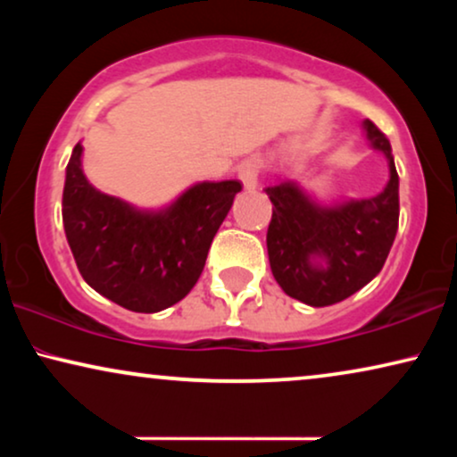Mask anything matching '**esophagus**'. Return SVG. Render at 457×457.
<instances>
[{
  "label": "esophagus",
  "instance_id": "esophagus-1",
  "mask_svg": "<svg viewBox=\"0 0 457 457\" xmlns=\"http://www.w3.org/2000/svg\"><path fill=\"white\" fill-rule=\"evenodd\" d=\"M260 170H262V162L258 158H247L239 166V179L243 180V185H245L247 189H253V187L258 185Z\"/></svg>",
  "mask_w": 457,
  "mask_h": 457
}]
</instances>
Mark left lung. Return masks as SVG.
I'll list each match as a JSON object with an SVG mask.
<instances>
[{"instance_id": "1", "label": "left lung", "mask_w": 457, "mask_h": 457, "mask_svg": "<svg viewBox=\"0 0 457 457\" xmlns=\"http://www.w3.org/2000/svg\"><path fill=\"white\" fill-rule=\"evenodd\" d=\"M374 149L389 160L391 179L377 197L322 208L295 183L266 187L272 202L268 258L287 295L322 308L343 302L383 270L399 227V177L391 143L366 120Z\"/></svg>"}]
</instances>
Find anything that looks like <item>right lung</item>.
Segmentation results:
<instances>
[{
  "instance_id": "right-lung-1",
  "label": "right lung",
  "mask_w": 457,
  "mask_h": 457,
  "mask_svg": "<svg viewBox=\"0 0 457 457\" xmlns=\"http://www.w3.org/2000/svg\"><path fill=\"white\" fill-rule=\"evenodd\" d=\"M80 154L77 143L62 193V222L80 277L130 312L152 314L180 302L243 185L199 183L166 212L149 214L93 189Z\"/></svg>"
}]
</instances>
